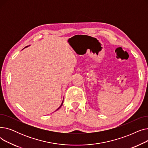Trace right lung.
<instances>
[{"mask_svg": "<svg viewBox=\"0 0 148 148\" xmlns=\"http://www.w3.org/2000/svg\"><path fill=\"white\" fill-rule=\"evenodd\" d=\"M28 47V46H26V47H25V48H24V49H25V48H26V47ZM63 103H64V100H63V101H62V104H61V105H60V106H59V108H58V109H57V110H59V108H60V107H61V106H62V104H63Z\"/></svg>", "mask_w": 148, "mask_h": 148, "instance_id": "1", "label": "right lung"}]
</instances>
